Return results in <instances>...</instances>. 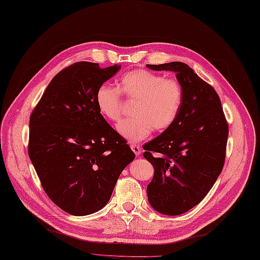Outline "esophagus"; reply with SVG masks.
<instances>
[{"label": "esophagus", "instance_id": "34e87169", "mask_svg": "<svg viewBox=\"0 0 260 260\" xmlns=\"http://www.w3.org/2000/svg\"><path fill=\"white\" fill-rule=\"evenodd\" d=\"M131 149L137 156L141 153V147L139 145H131Z\"/></svg>", "mask_w": 260, "mask_h": 260}]
</instances>
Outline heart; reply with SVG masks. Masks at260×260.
Instances as JSON below:
<instances>
[{
	"instance_id": "b5f03b06",
	"label": "heart",
	"mask_w": 260,
	"mask_h": 260,
	"mask_svg": "<svg viewBox=\"0 0 260 260\" xmlns=\"http://www.w3.org/2000/svg\"><path fill=\"white\" fill-rule=\"evenodd\" d=\"M120 89L129 100H137L132 117L121 120L117 132L130 143L149 137L152 129L164 131L176 121L183 104V89L174 78H165L147 70H134L120 79ZM117 86L104 83L95 94L96 107L109 120L116 121L121 114V94Z\"/></svg>"
}]
</instances>
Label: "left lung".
Wrapping results in <instances>:
<instances>
[{
	"label": "left lung",
	"instance_id": "1",
	"mask_svg": "<svg viewBox=\"0 0 260 260\" xmlns=\"http://www.w3.org/2000/svg\"><path fill=\"white\" fill-rule=\"evenodd\" d=\"M147 67L174 72L183 89L178 118L145 144L143 153L154 168L147 186L150 205L160 214L177 216L199 204L220 176L229 126L218 94L190 67L179 61Z\"/></svg>",
	"mask_w": 260,
	"mask_h": 260
}]
</instances>
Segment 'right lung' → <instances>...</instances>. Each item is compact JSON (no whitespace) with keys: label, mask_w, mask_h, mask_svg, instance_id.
<instances>
[{"label":"right lung","mask_w":260,"mask_h":260,"mask_svg":"<svg viewBox=\"0 0 260 260\" xmlns=\"http://www.w3.org/2000/svg\"><path fill=\"white\" fill-rule=\"evenodd\" d=\"M119 69L84 61L68 67L49 82L30 115L29 158L49 199L74 216L102 209L135 157L95 103L98 86Z\"/></svg>","instance_id":"add662e5"}]
</instances>
